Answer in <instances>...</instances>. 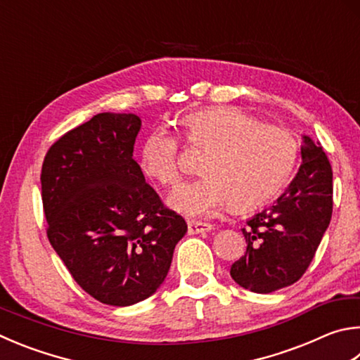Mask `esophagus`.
Segmentation results:
<instances>
[{
	"label": "esophagus",
	"mask_w": 360,
	"mask_h": 360,
	"mask_svg": "<svg viewBox=\"0 0 360 360\" xmlns=\"http://www.w3.org/2000/svg\"><path fill=\"white\" fill-rule=\"evenodd\" d=\"M187 228H188V234H205L212 230V225L202 224V221H188Z\"/></svg>",
	"instance_id": "esophagus-1"
}]
</instances>
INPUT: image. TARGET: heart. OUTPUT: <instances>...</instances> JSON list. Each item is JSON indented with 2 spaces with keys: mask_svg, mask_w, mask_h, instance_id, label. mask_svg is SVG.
Instances as JSON below:
<instances>
[{
  "mask_svg": "<svg viewBox=\"0 0 360 360\" xmlns=\"http://www.w3.org/2000/svg\"><path fill=\"white\" fill-rule=\"evenodd\" d=\"M192 145L206 148L201 176L182 182L168 205L187 217H209L228 201L234 211H250L271 201L296 165L299 145L283 127L259 124L238 107H211L182 117ZM140 167L163 186L179 179V140L155 127L143 141Z\"/></svg>",
  "mask_w": 360,
  "mask_h": 360,
  "instance_id": "b5f03b06",
  "label": "heart"
}]
</instances>
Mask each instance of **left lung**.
<instances>
[{
    "instance_id": "obj_1",
    "label": "left lung",
    "mask_w": 360,
    "mask_h": 360,
    "mask_svg": "<svg viewBox=\"0 0 360 360\" xmlns=\"http://www.w3.org/2000/svg\"><path fill=\"white\" fill-rule=\"evenodd\" d=\"M302 165L272 206L247 220V252L231 266L243 288L267 294L290 286L311 263L332 217V168L319 143L302 135Z\"/></svg>"
}]
</instances>
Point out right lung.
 Instances as JSON below:
<instances>
[{
	"label": "right lung",
	"mask_w": 360,
	"mask_h": 360,
	"mask_svg": "<svg viewBox=\"0 0 360 360\" xmlns=\"http://www.w3.org/2000/svg\"><path fill=\"white\" fill-rule=\"evenodd\" d=\"M140 129L134 113L96 115L53 143L41 174L51 247L84 291L115 307L158 291L187 233L132 159Z\"/></svg>",
	"instance_id": "right-lung-1"
}]
</instances>
